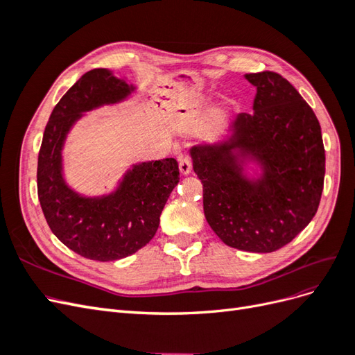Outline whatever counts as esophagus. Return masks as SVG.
<instances>
[{
    "label": "esophagus",
    "mask_w": 355,
    "mask_h": 355,
    "mask_svg": "<svg viewBox=\"0 0 355 355\" xmlns=\"http://www.w3.org/2000/svg\"><path fill=\"white\" fill-rule=\"evenodd\" d=\"M179 170L182 175H189L192 170V161L189 157H182L179 159Z\"/></svg>",
    "instance_id": "1"
}]
</instances>
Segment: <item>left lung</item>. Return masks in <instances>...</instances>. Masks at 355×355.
Listing matches in <instances>:
<instances>
[{
    "label": "left lung",
    "mask_w": 355,
    "mask_h": 355,
    "mask_svg": "<svg viewBox=\"0 0 355 355\" xmlns=\"http://www.w3.org/2000/svg\"><path fill=\"white\" fill-rule=\"evenodd\" d=\"M256 87L253 112H241L222 142L192 146L210 228L230 247L270 253L282 249L317 213L326 155L314 111L280 73H245ZM253 160L261 173L250 180Z\"/></svg>",
    "instance_id": "1"
}]
</instances>
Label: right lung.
Segmentation results:
<instances>
[{
    "mask_svg": "<svg viewBox=\"0 0 355 355\" xmlns=\"http://www.w3.org/2000/svg\"><path fill=\"white\" fill-rule=\"evenodd\" d=\"M135 90L108 69L85 72L55 106L42 136L37 168L42 213L63 244L92 261L123 259L151 241L179 182L175 158L133 164L116 189L101 197L78 194L63 178L62 149L72 125L84 112L123 102Z\"/></svg>",
    "mask_w": 355,
    "mask_h": 355,
    "instance_id": "obj_1",
    "label": "right lung"
}]
</instances>
